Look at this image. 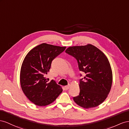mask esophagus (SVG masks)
Listing matches in <instances>:
<instances>
[{
    "label": "esophagus",
    "instance_id": "esophagus-1",
    "mask_svg": "<svg viewBox=\"0 0 129 129\" xmlns=\"http://www.w3.org/2000/svg\"><path fill=\"white\" fill-rule=\"evenodd\" d=\"M69 87H70V85L65 86H64V89H65V90H68L69 89Z\"/></svg>",
    "mask_w": 129,
    "mask_h": 129
}]
</instances>
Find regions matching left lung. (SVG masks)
I'll list each match as a JSON object with an SVG mask.
<instances>
[{
	"mask_svg": "<svg viewBox=\"0 0 129 129\" xmlns=\"http://www.w3.org/2000/svg\"><path fill=\"white\" fill-rule=\"evenodd\" d=\"M65 52L76 59L79 70L86 74L79 80L80 92L73 97V101L85 109L102 104L108 97L112 83V70L108 58L91 44L69 47Z\"/></svg>",
	"mask_w": 129,
	"mask_h": 129,
	"instance_id": "1",
	"label": "left lung"
}]
</instances>
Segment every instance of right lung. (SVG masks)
I'll return each instance as SVG.
<instances>
[{
    "label": "right lung",
    "mask_w": 129,
    "mask_h": 129,
    "mask_svg": "<svg viewBox=\"0 0 129 129\" xmlns=\"http://www.w3.org/2000/svg\"><path fill=\"white\" fill-rule=\"evenodd\" d=\"M65 49V46L43 43L32 49L25 57L20 70V85L26 96L35 105H49L62 92L61 86L54 80L49 82L45 76L52 60Z\"/></svg>",
    "instance_id": "add662e5"
}]
</instances>
